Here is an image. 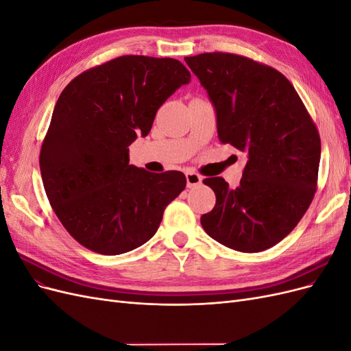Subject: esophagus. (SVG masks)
<instances>
[{
  "label": "esophagus",
  "instance_id": "obj_1",
  "mask_svg": "<svg viewBox=\"0 0 351 351\" xmlns=\"http://www.w3.org/2000/svg\"><path fill=\"white\" fill-rule=\"evenodd\" d=\"M186 180H187V187H196L202 183V177L192 171L186 173Z\"/></svg>",
  "mask_w": 351,
  "mask_h": 351
}]
</instances>
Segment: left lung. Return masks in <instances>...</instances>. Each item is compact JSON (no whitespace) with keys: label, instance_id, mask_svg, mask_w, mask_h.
<instances>
[{"label":"left lung","instance_id":"8db88e82","mask_svg":"<svg viewBox=\"0 0 351 351\" xmlns=\"http://www.w3.org/2000/svg\"><path fill=\"white\" fill-rule=\"evenodd\" d=\"M184 61L208 92L221 143L247 154L240 184L204 180L217 204L200 217L218 243L244 253L267 250L289 236L316 192L321 139L293 84L250 58L206 52Z\"/></svg>","mask_w":351,"mask_h":351}]
</instances>
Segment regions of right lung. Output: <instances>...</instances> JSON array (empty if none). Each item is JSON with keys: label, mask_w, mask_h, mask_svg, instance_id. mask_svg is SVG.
Wrapping results in <instances>:
<instances>
[{"label": "right lung", "mask_w": 351, "mask_h": 351, "mask_svg": "<svg viewBox=\"0 0 351 351\" xmlns=\"http://www.w3.org/2000/svg\"><path fill=\"white\" fill-rule=\"evenodd\" d=\"M190 77L178 60L124 56L61 92L39 167L52 209L82 246L108 256L142 246L184 190L182 171L129 164V146L147 136L159 107Z\"/></svg>", "instance_id": "add662e5"}]
</instances>
